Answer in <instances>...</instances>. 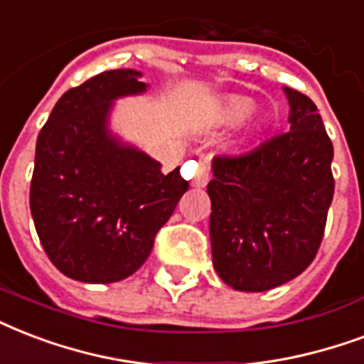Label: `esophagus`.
Returning a JSON list of instances; mask_svg holds the SVG:
<instances>
[{
    "label": "esophagus",
    "mask_w": 364,
    "mask_h": 364,
    "mask_svg": "<svg viewBox=\"0 0 364 364\" xmlns=\"http://www.w3.org/2000/svg\"><path fill=\"white\" fill-rule=\"evenodd\" d=\"M191 184L196 186V188H205L208 184V165L207 163H199L197 165L196 176L191 180Z\"/></svg>",
    "instance_id": "obj_1"
}]
</instances>
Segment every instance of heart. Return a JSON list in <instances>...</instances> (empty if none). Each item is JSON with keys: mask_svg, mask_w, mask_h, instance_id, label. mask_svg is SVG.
I'll return each instance as SVG.
<instances>
[{"mask_svg": "<svg viewBox=\"0 0 364 364\" xmlns=\"http://www.w3.org/2000/svg\"><path fill=\"white\" fill-rule=\"evenodd\" d=\"M252 100L245 97H228L222 106V121L224 123H237L250 114Z\"/></svg>", "mask_w": 364, "mask_h": 364, "instance_id": "1", "label": "heart"}]
</instances>
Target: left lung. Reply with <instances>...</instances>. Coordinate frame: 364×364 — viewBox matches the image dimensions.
Listing matches in <instances>:
<instances>
[{"label": "left lung", "mask_w": 364, "mask_h": 364, "mask_svg": "<svg viewBox=\"0 0 364 364\" xmlns=\"http://www.w3.org/2000/svg\"><path fill=\"white\" fill-rule=\"evenodd\" d=\"M284 92L290 131L247 154L216 156L207 186L214 269L243 292L275 289L314 262L334 196V148L317 106Z\"/></svg>", "instance_id": "1"}]
</instances>
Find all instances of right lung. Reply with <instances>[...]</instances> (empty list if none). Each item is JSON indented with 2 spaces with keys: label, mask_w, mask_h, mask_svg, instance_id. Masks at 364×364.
Wrapping results in <instances>:
<instances>
[{
  "label": "right lung",
  "mask_w": 364,
  "mask_h": 364,
  "mask_svg": "<svg viewBox=\"0 0 364 364\" xmlns=\"http://www.w3.org/2000/svg\"><path fill=\"white\" fill-rule=\"evenodd\" d=\"M134 70H108L60 97L36 144L30 210L49 260L66 277L115 283L142 266L188 182L180 167L108 131L115 98L140 95Z\"/></svg>",
  "instance_id": "obj_1"
}]
</instances>
